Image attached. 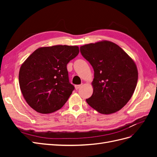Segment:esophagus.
Listing matches in <instances>:
<instances>
[{"label": "esophagus", "mask_w": 157, "mask_h": 157, "mask_svg": "<svg viewBox=\"0 0 157 157\" xmlns=\"http://www.w3.org/2000/svg\"><path fill=\"white\" fill-rule=\"evenodd\" d=\"M82 86V84H80V85H75V89L76 90H78V89H79L80 87Z\"/></svg>", "instance_id": "34e87169"}]
</instances>
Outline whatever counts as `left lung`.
Wrapping results in <instances>:
<instances>
[{
	"label": "left lung",
	"mask_w": 157,
	"mask_h": 157,
	"mask_svg": "<svg viewBox=\"0 0 157 157\" xmlns=\"http://www.w3.org/2000/svg\"><path fill=\"white\" fill-rule=\"evenodd\" d=\"M94 71L92 96L88 105L103 115L117 112L130 100L136 89L138 71L130 57L119 46L109 40L80 48Z\"/></svg>",
	"instance_id": "left-lung-1"
}]
</instances>
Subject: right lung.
I'll return each instance as SVG.
<instances>
[{"label": "right lung", "mask_w": 157, "mask_h": 157, "mask_svg": "<svg viewBox=\"0 0 157 157\" xmlns=\"http://www.w3.org/2000/svg\"><path fill=\"white\" fill-rule=\"evenodd\" d=\"M78 53L77 46L40 47L22 63L19 83L23 98L32 109L48 114L64 105L75 89L69 82L67 65Z\"/></svg>", "instance_id": "obj_1"}]
</instances>
